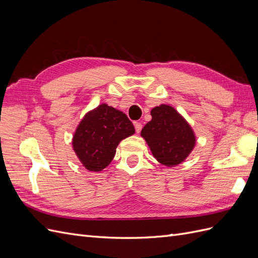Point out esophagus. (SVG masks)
I'll use <instances>...</instances> for the list:
<instances>
[{"label": "esophagus", "mask_w": 258, "mask_h": 258, "mask_svg": "<svg viewBox=\"0 0 258 258\" xmlns=\"http://www.w3.org/2000/svg\"><path fill=\"white\" fill-rule=\"evenodd\" d=\"M135 128H136L137 134H140V132H141V130H142V123L136 121L135 122Z\"/></svg>", "instance_id": "34e87169"}]
</instances>
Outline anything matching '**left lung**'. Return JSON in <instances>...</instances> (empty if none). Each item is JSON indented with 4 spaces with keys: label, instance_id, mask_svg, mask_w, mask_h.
<instances>
[{
    "label": "left lung",
    "instance_id": "1",
    "mask_svg": "<svg viewBox=\"0 0 258 258\" xmlns=\"http://www.w3.org/2000/svg\"><path fill=\"white\" fill-rule=\"evenodd\" d=\"M152 120L141 131L154 157L162 165L173 167L183 162L194 150L196 136L174 107L161 104L151 111Z\"/></svg>",
    "mask_w": 258,
    "mask_h": 258
}]
</instances>
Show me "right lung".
I'll list each match as a JSON object with an SVG mask.
<instances>
[{"label":"right lung","mask_w":258,"mask_h":258,"mask_svg":"<svg viewBox=\"0 0 258 258\" xmlns=\"http://www.w3.org/2000/svg\"><path fill=\"white\" fill-rule=\"evenodd\" d=\"M135 132L126 114L102 103L86 114L77 126L73 150L86 169L99 172L110 165L121 140Z\"/></svg>","instance_id":"1"}]
</instances>
